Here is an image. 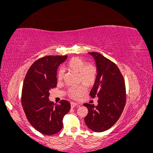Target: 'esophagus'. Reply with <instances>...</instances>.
Returning a JSON list of instances; mask_svg holds the SVG:
<instances>
[{
  "mask_svg": "<svg viewBox=\"0 0 153 153\" xmlns=\"http://www.w3.org/2000/svg\"><path fill=\"white\" fill-rule=\"evenodd\" d=\"M77 105H78V104L77 103H75V102H71V106H72V108H74Z\"/></svg>",
  "mask_w": 153,
  "mask_h": 153,
  "instance_id": "esophagus-1",
  "label": "esophagus"
}]
</instances>
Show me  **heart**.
Segmentation results:
<instances>
[{"mask_svg":"<svg viewBox=\"0 0 153 153\" xmlns=\"http://www.w3.org/2000/svg\"><path fill=\"white\" fill-rule=\"evenodd\" d=\"M69 70L78 73V81L82 82L87 87L95 84L97 77V69L91 62H85L84 60L79 57H74L66 63ZM64 77V71L59 69L57 73L58 81H62ZM86 89L83 84L71 86L68 89L69 97L74 100H79L85 93Z\"/></svg>","mask_w":153,"mask_h":153,"instance_id":"1","label":"heart"}]
</instances>
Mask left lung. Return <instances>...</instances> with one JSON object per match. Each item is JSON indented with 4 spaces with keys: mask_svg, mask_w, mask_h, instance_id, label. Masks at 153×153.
Listing matches in <instances>:
<instances>
[{
    "mask_svg": "<svg viewBox=\"0 0 153 153\" xmlns=\"http://www.w3.org/2000/svg\"><path fill=\"white\" fill-rule=\"evenodd\" d=\"M93 56L97 69V77L90 96L98 97V105L85 103L88 110L84 118L88 127L96 132L111 128L120 118L126 104V88L118 66L97 52L89 53Z\"/></svg>",
    "mask_w": 153,
    "mask_h": 153,
    "instance_id": "1",
    "label": "left lung"
}]
</instances>
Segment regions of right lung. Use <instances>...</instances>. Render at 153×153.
<instances>
[{
	"label": "right lung",
	"mask_w": 153,
	"mask_h": 153,
	"mask_svg": "<svg viewBox=\"0 0 153 153\" xmlns=\"http://www.w3.org/2000/svg\"><path fill=\"white\" fill-rule=\"evenodd\" d=\"M67 56H47L39 58L28 69L22 93V104L30 125L43 134L52 135L62 128V120L70 104L62 100L54 104L49 100V90L56 87V72Z\"/></svg>",
	"instance_id": "add662e5"
}]
</instances>
